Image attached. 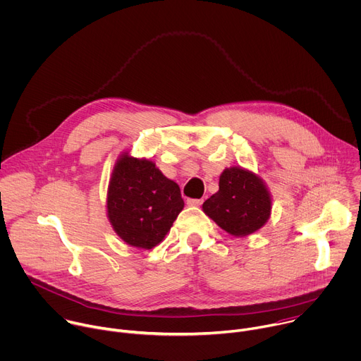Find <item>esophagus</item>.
<instances>
[{
	"mask_svg": "<svg viewBox=\"0 0 361 361\" xmlns=\"http://www.w3.org/2000/svg\"><path fill=\"white\" fill-rule=\"evenodd\" d=\"M188 204L190 206H200L203 203V199H188Z\"/></svg>",
	"mask_w": 361,
	"mask_h": 361,
	"instance_id": "1",
	"label": "esophagus"
}]
</instances>
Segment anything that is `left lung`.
<instances>
[{
  "label": "left lung",
  "mask_w": 361,
  "mask_h": 361,
  "mask_svg": "<svg viewBox=\"0 0 361 361\" xmlns=\"http://www.w3.org/2000/svg\"><path fill=\"white\" fill-rule=\"evenodd\" d=\"M202 207L228 233L247 236L267 222L271 199L259 176L233 166L222 172L219 190L204 200Z\"/></svg>",
  "instance_id": "left-lung-1"
}]
</instances>
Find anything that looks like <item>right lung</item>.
I'll return each instance as SVG.
<instances>
[{
  "mask_svg": "<svg viewBox=\"0 0 361 361\" xmlns=\"http://www.w3.org/2000/svg\"><path fill=\"white\" fill-rule=\"evenodd\" d=\"M185 203L178 183L152 161L123 154L108 188V218L116 235L137 249H152L171 231Z\"/></svg>",
  "mask_w": 361,
  "mask_h": 361,
  "instance_id": "right-lung-1",
  "label": "right lung"
}]
</instances>
